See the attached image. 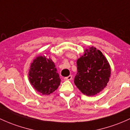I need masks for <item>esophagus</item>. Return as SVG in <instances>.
I'll return each instance as SVG.
<instances>
[{
  "instance_id": "obj_1",
  "label": "esophagus",
  "mask_w": 130,
  "mask_h": 130,
  "mask_svg": "<svg viewBox=\"0 0 130 130\" xmlns=\"http://www.w3.org/2000/svg\"><path fill=\"white\" fill-rule=\"evenodd\" d=\"M64 79H65V80H71L72 79V75H69L68 76L65 77Z\"/></svg>"
}]
</instances>
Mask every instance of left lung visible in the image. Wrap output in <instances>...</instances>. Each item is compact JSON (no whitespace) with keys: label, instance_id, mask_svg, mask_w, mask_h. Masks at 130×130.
<instances>
[{"label":"left lung","instance_id":"8db88e82","mask_svg":"<svg viewBox=\"0 0 130 130\" xmlns=\"http://www.w3.org/2000/svg\"><path fill=\"white\" fill-rule=\"evenodd\" d=\"M76 63L74 83L83 94L92 96L106 87L110 76V66L99 50L94 47L86 49Z\"/></svg>","mask_w":130,"mask_h":130}]
</instances>
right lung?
Here are the masks:
<instances>
[{"mask_svg": "<svg viewBox=\"0 0 130 130\" xmlns=\"http://www.w3.org/2000/svg\"><path fill=\"white\" fill-rule=\"evenodd\" d=\"M28 77L32 87L43 95L54 92L61 81L54 63L45 55L37 57L31 63Z\"/></svg>", "mask_w": 130, "mask_h": 130, "instance_id": "add662e5", "label": "right lung"}]
</instances>
